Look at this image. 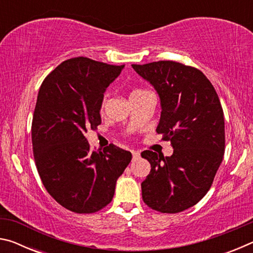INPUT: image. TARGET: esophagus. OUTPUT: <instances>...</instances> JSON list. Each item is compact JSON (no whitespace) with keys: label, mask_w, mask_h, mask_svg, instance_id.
I'll return each mask as SVG.
<instances>
[{"label":"esophagus","mask_w":253,"mask_h":253,"mask_svg":"<svg viewBox=\"0 0 253 253\" xmlns=\"http://www.w3.org/2000/svg\"><path fill=\"white\" fill-rule=\"evenodd\" d=\"M131 154H132V158H134V160H138V158L140 157V153L137 151H134Z\"/></svg>","instance_id":"obj_1"}]
</instances>
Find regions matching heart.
I'll return each instance as SVG.
<instances>
[{"label":"heart","mask_w":253,"mask_h":253,"mask_svg":"<svg viewBox=\"0 0 253 253\" xmlns=\"http://www.w3.org/2000/svg\"><path fill=\"white\" fill-rule=\"evenodd\" d=\"M136 91H142V90H136ZM136 91H134V92H136ZM106 100H107V95L105 96V98H104V100H102V106H104V105L106 104Z\"/></svg>","instance_id":"heart-1"}]
</instances>
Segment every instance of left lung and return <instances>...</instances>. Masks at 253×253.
<instances>
[{
    "label": "left lung",
    "mask_w": 253,
    "mask_h": 253,
    "mask_svg": "<svg viewBox=\"0 0 253 253\" xmlns=\"http://www.w3.org/2000/svg\"><path fill=\"white\" fill-rule=\"evenodd\" d=\"M161 101L156 131L174 149L164 157L144 151L151 173L142 183L149 208L178 213L208 193L224 155V117L215 89L200 70L175 61L131 65Z\"/></svg>",
    "instance_id": "8db88e82"
}]
</instances>
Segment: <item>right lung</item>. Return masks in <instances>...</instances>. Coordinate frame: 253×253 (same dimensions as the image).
Masks as SVG:
<instances>
[{"label": "right lung", "instance_id": "1", "mask_svg": "<svg viewBox=\"0 0 253 253\" xmlns=\"http://www.w3.org/2000/svg\"><path fill=\"white\" fill-rule=\"evenodd\" d=\"M123 66L79 57L59 65L42 83L32 119L37 169L45 190L63 208L93 213L110 203L131 153L109 145L90 152L85 134L101 124L108 85Z\"/></svg>", "mask_w": 253, "mask_h": 253}]
</instances>
